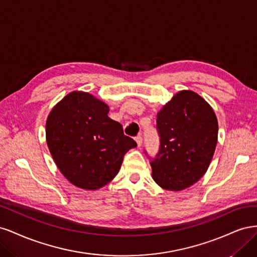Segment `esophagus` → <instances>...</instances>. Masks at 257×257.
<instances>
[{"mask_svg":"<svg viewBox=\"0 0 257 257\" xmlns=\"http://www.w3.org/2000/svg\"><path fill=\"white\" fill-rule=\"evenodd\" d=\"M135 141H136V143H137V146H138V147H142V145H143V137H142L141 135L136 136Z\"/></svg>","mask_w":257,"mask_h":257,"instance_id":"esophagus-1","label":"esophagus"}]
</instances>
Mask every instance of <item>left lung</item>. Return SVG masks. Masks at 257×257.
I'll list each match as a JSON object with an SVG mask.
<instances>
[{
	"label": "left lung",
	"mask_w": 257,
	"mask_h": 257,
	"mask_svg": "<svg viewBox=\"0 0 257 257\" xmlns=\"http://www.w3.org/2000/svg\"><path fill=\"white\" fill-rule=\"evenodd\" d=\"M160 150L150 162L161 188L181 191L205 175L217 142L216 115L197 93L183 90L164 105L157 118Z\"/></svg>",
	"instance_id": "left-lung-1"
}]
</instances>
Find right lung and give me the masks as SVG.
<instances>
[{
    "label": "right lung",
    "instance_id": "add662e5",
    "mask_svg": "<svg viewBox=\"0 0 257 257\" xmlns=\"http://www.w3.org/2000/svg\"><path fill=\"white\" fill-rule=\"evenodd\" d=\"M109 107L90 93L74 91L52 108L46 139L60 172L77 188L94 191L119 173L123 157L137 146L108 116Z\"/></svg>",
    "mask_w": 257,
    "mask_h": 257
}]
</instances>
